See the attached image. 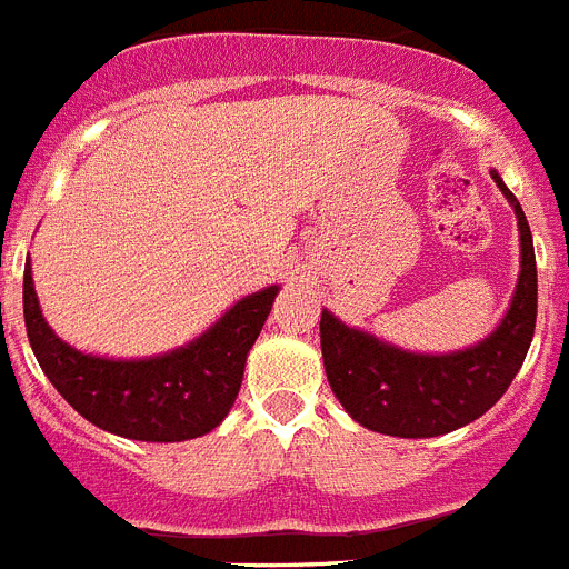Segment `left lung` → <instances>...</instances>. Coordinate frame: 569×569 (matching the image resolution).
<instances>
[{
  "mask_svg": "<svg viewBox=\"0 0 569 569\" xmlns=\"http://www.w3.org/2000/svg\"><path fill=\"white\" fill-rule=\"evenodd\" d=\"M490 176L513 203L521 240L519 283L493 335L453 355H411L368 331L351 329L322 309L320 348L326 377L340 406L368 431L402 439L457 431L499 402L525 362L533 340L539 291L533 234L499 172L493 170Z\"/></svg>",
  "mask_w": 569,
  "mask_h": 569,
  "instance_id": "1",
  "label": "left lung"
}]
</instances>
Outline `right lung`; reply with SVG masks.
<instances>
[{
	"mask_svg": "<svg viewBox=\"0 0 569 569\" xmlns=\"http://www.w3.org/2000/svg\"><path fill=\"white\" fill-rule=\"evenodd\" d=\"M22 295L36 360L87 422L138 442H183L218 428L234 406L249 348L272 311L278 286L243 297L198 340L147 360L81 355L59 340L39 309L30 260Z\"/></svg>",
	"mask_w": 569,
	"mask_h": 569,
	"instance_id": "right-lung-1",
	"label": "right lung"
}]
</instances>
